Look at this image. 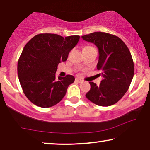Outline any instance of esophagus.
<instances>
[{"label":"esophagus","mask_w":150,"mask_h":150,"mask_svg":"<svg viewBox=\"0 0 150 150\" xmlns=\"http://www.w3.org/2000/svg\"><path fill=\"white\" fill-rule=\"evenodd\" d=\"M75 81H76V82H77V83H83V80H81V79H77V78H76V80H75Z\"/></svg>","instance_id":"esophagus-1"}]
</instances>
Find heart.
I'll use <instances>...</instances> for the list:
<instances>
[{"label": "heart", "instance_id": "obj_1", "mask_svg": "<svg viewBox=\"0 0 150 150\" xmlns=\"http://www.w3.org/2000/svg\"><path fill=\"white\" fill-rule=\"evenodd\" d=\"M86 47H91V46H86ZM86 47H85V48H86Z\"/></svg>", "mask_w": 150, "mask_h": 150}]
</instances>
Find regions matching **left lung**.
Segmentation results:
<instances>
[{
    "instance_id": "8db88e82",
    "label": "left lung",
    "mask_w": 150,
    "mask_h": 150,
    "mask_svg": "<svg viewBox=\"0 0 150 150\" xmlns=\"http://www.w3.org/2000/svg\"><path fill=\"white\" fill-rule=\"evenodd\" d=\"M82 38L98 47L97 69L103 76L98 86L89 82L91 89L86 97L98 106L112 105L126 93L133 79L134 63L130 50L120 38L107 33L94 32Z\"/></svg>"
}]
</instances>
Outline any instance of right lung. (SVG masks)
<instances>
[{"mask_svg": "<svg viewBox=\"0 0 150 150\" xmlns=\"http://www.w3.org/2000/svg\"><path fill=\"white\" fill-rule=\"evenodd\" d=\"M79 35L65 37L41 33L25 45L18 62V75L26 98L32 103L48 108L59 103L66 93L74 77L59 76L55 74L59 63L67 60Z\"/></svg>", "mask_w": 150, "mask_h": 150, "instance_id": "right-lung-1", "label": "right lung"}]
</instances>
